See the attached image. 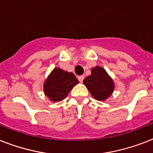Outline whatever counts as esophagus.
<instances>
[{
    "mask_svg": "<svg viewBox=\"0 0 153 153\" xmlns=\"http://www.w3.org/2000/svg\"><path fill=\"white\" fill-rule=\"evenodd\" d=\"M78 79L80 82H82L83 80H84V75H80V76L78 77Z\"/></svg>",
    "mask_w": 153,
    "mask_h": 153,
    "instance_id": "esophagus-1",
    "label": "esophagus"
}]
</instances>
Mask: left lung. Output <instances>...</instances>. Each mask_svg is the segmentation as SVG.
<instances>
[{"label": "left lung", "instance_id": "obj_1", "mask_svg": "<svg viewBox=\"0 0 153 153\" xmlns=\"http://www.w3.org/2000/svg\"><path fill=\"white\" fill-rule=\"evenodd\" d=\"M83 83L92 96L98 100H105L111 96L114 90L112 79L100 67L92 68L91 74L84 79Z\"/></svg>", "mask_w": 153, "mask_h": 153}]
</instances>
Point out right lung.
<instances>
[{
  "instance_id": "add662e5",
  "label": "right lung",
  "mask_w": 153,
  "mask_h": 153,
  "mask_svg": "<svg viewBox=\"0 0 153 153\" xmlns=\"http://www.w3.org/2000/svg\"><path fill=\"white\" fill-rule=\"evenodd\" d=\"M72 72L55 68L44 84V92L52 101L64 100L74 85L79 83Z\"/></svg>"
}]
</instances>
